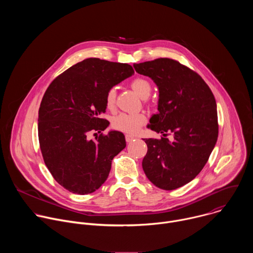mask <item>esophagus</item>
Listing matches in <instances>:
<instances>
[{
	"mask_svg": "<svg viewBox=\"0 0 253 253\" xmlns=\"http://www.w3.org/2000/svg\"><path fill=\"white\" fill-rule=\"evenodd\" d=\"M125 139H126V142L130 143V142H132V141L135 139V137H134V136H132V135L126 134V135H125Z\"/></svg>",
	"mask_w": 253,
	"mask_h": 253,
	"instance_id": "obj_1",
	"label": "esophagus"
}]
</instances>
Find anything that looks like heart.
I'll return each mask as SVG.
<instances>
[{
	"instance_id": "b5f03b06",
	"label": "heart",
	"mask_w": 253,
	"mask_h": 253,
	"mask_svg": "<svg viewBox=\"0 0 253 253\" xmlns=\"http://www.w3.org/2000/svg\"><path fill=\"white\" fill-rule=\"evenodd\" d=\"M131 88L143 99H146L151 94L152 86L150 82L145 78H135L130 83ZM116 104V90L115 88H111L108 90L105 96V105L107 109L113 110ZM147 122L146 116L142 113L137 114H128V113H121L115 116L112 119V127L123 133L127 134H135L138 130L145 125Z\"/></svg>"
}]
</instances>
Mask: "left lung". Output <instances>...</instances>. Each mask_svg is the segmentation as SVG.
Listing matches in <instances>:
<instances>
[{
    "instance_id": "1",
    "label": "left lung",
    "mask_w": 253,
    "mask_h": 253,
    "mask_svg": "<svg viewBox=\"0 0 253 253\" xmlns=\"http://www.w3.org/2000/svg\"><path fill=\"white\" fill-rule=\"evenodd\" d=\"M159 89L158 114L148 127L161 139H144L147 154L142 167L157 187L173 190L193 180L203 169L218 137L214 95L204 80L178 61L159 58L134 64ZM171 134L170 141L166 136Z\"/></svg>"
}]
</instances>
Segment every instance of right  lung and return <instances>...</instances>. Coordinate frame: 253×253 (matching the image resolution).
Returning a JSON list of instances; mask_svg holds the SVG:
<instances>
[{
    "label": "right lung",
    "instance_id": "right-lung-1",
    "mask_svg": "<svg viewBox=\"0 0 253 253\" xmlns=\"http://www.w3.org/2000/svg\"><path fill=\"white\" fill-rule=\"evenodd\" d=\"M133 74L129 64L89 58L67 69L46 90L38 118L40 148L54 179L70 192L96 191L108 178L113 158L126 147L121 132L101 133L95 140L87 133L108 127L101 118L106 93Z\"/></svg>",
    "mask_w": 253,
    "mask_h": 253
}]
</instances>
